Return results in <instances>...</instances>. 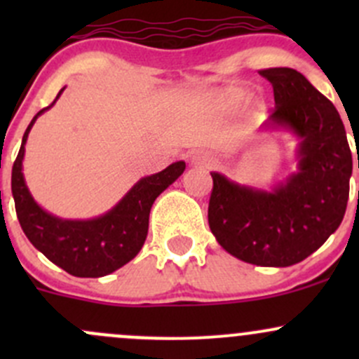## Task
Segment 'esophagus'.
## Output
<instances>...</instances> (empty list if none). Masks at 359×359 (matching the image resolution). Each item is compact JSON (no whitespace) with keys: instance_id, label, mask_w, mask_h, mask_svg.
<instances>
[{"instance_id":"obj_1","label":"esophagus","mask_w":359,"mask_h":359,"mask_svg":"<svg viewBox=\"0 0 359 359\" xmlns=\"http://www.w3.org/2000/svg\"><path fill=\"white\" fill-rule=\"evenodd\" d=\"M189 161H191V165L201 166V168H212V166L217 165L215 158L210 156V154H206V153H201V151H196V153L191 154Z\"/></svg>"}]
</instances>
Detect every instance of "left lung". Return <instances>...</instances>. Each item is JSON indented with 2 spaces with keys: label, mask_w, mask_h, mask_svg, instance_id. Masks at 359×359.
I'll list each match as a JSON object with an SVG mask.
<instances>
[{
  "label": "left lung",
  "mask_w": 359,
  "mask_h": 359,
  "mask_svg": "<svg viewBox=\"0 0 359 359\" xmlns=\"http://www.w3.org/2000/svg\"><path fill=\"white\" fill-rule=\"evenodd\" d=\"M260 74L274 90V112L264 130L299 140L297 168L271 189L212 172L208 224L220 247L236 259L288 267L316 252L342 222L353 156L335 106L306 76L290 67L264 69Z\"/></svg>",
  "instance_id": "obj_1"
}]
</instances>
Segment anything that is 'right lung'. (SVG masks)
I'll list each match as a JSON object with an SVG mask.
<instances>
[{
    "label": "right lung",
    "mask_w": 359,
    "mask_h": 359,
    "mask_svg": "<svg viewBox=\"0 0 359 359\" xmlns=\"http://www.w3.org/2000/svg\"><path fill=\"white\" fill-rule=\"evenodd\" d=\"M64 86L52 104L41 109L29 123L22 146L12 168V194L17 217L32 247L60 269L78 278H100L128 264L147 238L151 206L168 186L186 170V163L175 161L161 172L137 180L128 193L111 210L92 219H62L46 212L32 198L25 184L22 163L25 142L38 116L59 100Z\"/></svg>",
    "instance_id": "1"
}]
</instances>
